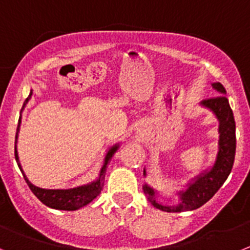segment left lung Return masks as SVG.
<instances>
[{
	"instance_id": "1",
	"label": "left lung",
	"mask_w": 250,
	"mask_h": 250,
	"mask_svg": "<svg viewBox=\"0 0 250 250\" xmlns=\"http://www.w3.org/2000/svg\"><path fill=\"white\" fill-rule=\"evenodd\" d=\"M212 87L218 92V96L213 98L202 101L201 104L206 108L210 109L217 117L219 127V141H218V153L213 167L208 170H204L199 175L194 177L190 183H188L186 190L179 192V203L167 206L157 201V192L150 188L148 184L143 186L148 201L163 212L178 213L194 210L199 208L218 192L220 187L227 181L230 170L233 168L235 156V121L233 116L227 91L223 84L219 82L212 83ZM146 177V169L143 170Z\"/></svg>"
}]
</instances>
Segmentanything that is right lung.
Wrapping results in <instances>:
<instances>
[{"instance_id": "add662e5", "label": "right lung", "mask_w": 250, "mask_h": 250, "mask_svg": "<svg viewBox=\"0 0 250 250\" xmlns=\"http://www.w3.org/2000/svg\"><path fill=\"white\" fill-rule=\"evenodd\" d=\"M31 96H32V89L30 92V96L26 98L23 103V107L22 109L26 107L27 102L30 101ZM21 109V112H22ZM20 123H21V117H20L19 121V127H17V132H16V142H17V137H19L20 132ZM120 145L117 143L113 147H111L105 154L104 162H103V166L101 168L100 177L98 179H96L94 182L89 184H84V186L76 187V188H71V189H43V188H38V187L33 186L28 178L26 177L24 172L22 170L21 163H20L19 153H17V148L15 147V158L17 164H19L20 169H21L22 174H23V178L26 181V183L28 184L30 189L32 190L33 194L44 204V206L49 207V208L53 209H60V210H77V209L82 208V207L87 206L88 203H91L94 198H97L101 194L103 188V183H104V177H105V170H107V166H108L109 161L113 157L114 153L117 152Z\"/></svg>"}]
</instances>
